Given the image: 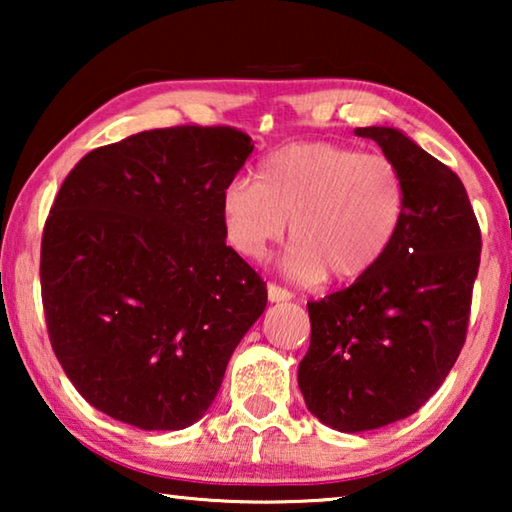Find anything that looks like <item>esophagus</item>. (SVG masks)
I'll use <instances>...</instances> for the list:
<instances>
[{"label":"esophagus","mask_w":512,"mask_h":512,"mask_svg":"<svg viewBox=\"0 0 512 512\" xmlns=\"http://www.w3.org/2000/svg\"><path fill=\"white\" fill-rule=\"evenodd\" d=\"M266 291H268V300H271V302H287V300L293 298L291 291L277 287V284H268Z\"/></svg>","instance_id":"1"}]
</instances>
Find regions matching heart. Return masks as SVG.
I'll use <instances>...</instances> for the list:
<instances>
[{
  "label": "heart",
  "instance_id": "1",
  "mask_svg": "<svg viewBox=\"0 0 512 512\" xmlns=\"http://www.w3.org/2000/svg\"><path fill=\"white\" fill-rule=\"evenodd\" d=\"M406 183L379 153L332 142L289 144L268 155L259 180L225 185V235L239 255L257 259L289 230L296 239L284 268L300 282H350L375 268L402 228Z\"/></svg>",
  "mask_w": 512,
  "mask_h": 512
}]
</instances>
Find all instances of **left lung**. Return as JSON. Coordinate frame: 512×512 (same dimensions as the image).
<instances>
[{
    "label": "left lung",
    "instance_id": "obj_1",
    "mask_svg": "<svg viewBox=\"0 0 512 512\" xmlns=\"http://www.w3.org/2000/svg\"><path fill=\"white\" fill-rule=\"evenodd\" d=\"M375 140L406 183L402 228L384 259L348 289L307 302L311 343L298 386L307 409L343 433L409 418L463 350L481 230L465 187L397 128H354Z\"/></svg>",
    "mask_w": 512,
    "mask_h": 512
}]
</instances>
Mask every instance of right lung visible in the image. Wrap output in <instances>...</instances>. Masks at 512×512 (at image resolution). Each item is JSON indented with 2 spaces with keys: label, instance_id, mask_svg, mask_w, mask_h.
<instances>
[{
  "label": "right lung",
  "instance_id": "right-lung-1",
  "mask_svg": "<svg viewBox=\"0 0 512 512\" xmlns=\"http://www.w3.org/2000/svg\"><path fill=\"white\" fill-rule=\"evenodd\" d=\"M230 126H173L90 151L47 216L51 348L94 409L176 431L210 409L266 282L225 246L221 194L253 153Z\"/></svg>",
  "mask_w": 512,
  "mask_h": 512
}]
</instances>
